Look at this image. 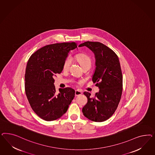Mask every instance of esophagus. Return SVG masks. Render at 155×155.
I'll list each match as a JSON object with an SVG mask.
<instances>
[{"label": "esophagus", "instance_id": "34e87169", "mask_svg": "<svg viewBox=\"0 0 155 155\" xmlns=\"http://www.w3.org/2000/svg\"><path fill=\"white\" fill-rule=\"evenodd\" d=\"M81 94H82V92H81V91H80V90H75V97H77V96H78V95H81Z\"/></svg>", "mask_w": 155, "mask_h": 155}]
</instances>
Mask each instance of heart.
<instances>
[{"label": "heart", "instance_id": "1", "mask_svg": "<svg viewBox=\"0 0 155 155\" xmlns=\"http://www.w3.org/2000/svg\"><path fill=\"white\" fill-rule=\"evenodd\" d=\"M77 61L80 62L81 65L82 66V68H84L86 66H91V58L89 56L85 54H78L76 56ZM71 56H68L66 58L64 64H63V68L65 70H68L71 66Z\"/></svg>", "mask_w": 155, "mask_h": 155}]
</instances>
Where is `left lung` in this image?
Segmentation results:
<instances>
[{"label": "left lung", "instance_id": "left-lung-1", "mask_svg": "<svg viewBox=\"0 0 155 155\" xmlns=\"http://www.w3.org/2000/svg\"><path fill=\"white\" fill-rule=\"evenodd\" d=\"M87 47L95 58V70L93 82L99 91L95 97L89 92L84 93L87 102L82 108L85 117L93 122L107 120L115 113L120 102L123 90V76L119 58L112 49L99 42L86 41L79 47Z\"/></svg>", "mask_w": 155, "mask_h": 155}]
</instances>
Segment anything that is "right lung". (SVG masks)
Here are the masks:
<instances>
[{
  "instance_id": "right-lung-1",
  "label": "right lung",
  "mask_w": 155,
  "mask_h": 155,
  "mask_svg": "<svg viewBox=\"0 0 155 155\" xmlns=\"http://www.w3.org/2000/svg\"><path fill=\"white\" fill-rule=\"evenodd\" d=\"M76 43L48 45L33 53L28 60L25 73V91L33 111L46 121L61 117L67 111L75 95L71 87L59 89L54 85V76L61 73L69 52Z\"/></svg>"
}]
</instances>
